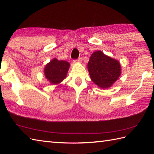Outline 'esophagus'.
<instances>
[{"label":"esophagus","mask_w":154,"mask_h":154,"mask_svg":"<svg viewBox=\"0 0 154 154\" xmlns=\"http://www.w3.org/2000/svg\"><path fill=\"white\" fill-rule=\"evenodd\" d=\"M81 61H82V58H81V57H79V58L77 59V60H73V61L75 62V63H81Z\"/></svg>","instance_id":"obj_1"}]
</instances>
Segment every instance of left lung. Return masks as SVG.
<instances>
[{"mask_svg":"<svg viewBox=\"0 0 154 154\" xmlns=\"http://www.w3.org/2000/svg\"><path fill=\"white\" fill-rule=\"evenodd\" d=\"M91 79L103 89L110 87L119 79L121 67L119 61L97 51L91 55L87 65Z\"/></svg>","mask_w":154,"mask_h":154,"instance_id":"8db88e82","label":"left lung"}]
</instances>
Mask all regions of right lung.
Instances as JSON below:
<instances>
[{"label":"right lung","mask_w":154,"mask_h":154,"mask_svg":"<svg viewBox=\"0 0 154 154\" xmlns=\"http://www.w3.org/2000/svg\"><path fill=\"white\" fill-rule=\"evenodd\" d=\"M69 67V63L67 61L54 59L45 65V76L52 84L60 83L66 77Z\"/></svg>","instance_id":"1"}]
</instances>
